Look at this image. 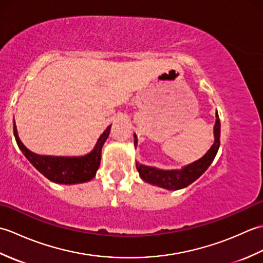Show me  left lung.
<instances>
[{
    "label": "left lung",
    "mask_w": 263,
    "mask_h": 263,
    "mask_svg": "<svg viewBox=\"0 0 263 263\" xmlns=\"http://www.w3.org/2000/svg\"><path fill=\"white\" fill-rule=\"evenodd\" d=\"M214 136H215V142L210 149L203 155L200 159L193 161V163L183 166L180 170H171V171H164L158 170L155 167L144 166L142 164L137 163V170L139 172V175L142 180L156 185L158 187H163L166 190H181L186 187L190 184L193 183L195 180L203 174V173L208 170V167L215 159L218 149L220 146V121L218 113H216V123L214 126ZM135 147L138 144L137 136L135 135Z\"/></svg>",
    "instance_id": "8db88e82"
}]
</instances>
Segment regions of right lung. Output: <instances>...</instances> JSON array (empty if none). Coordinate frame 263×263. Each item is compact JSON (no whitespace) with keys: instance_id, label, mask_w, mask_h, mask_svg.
<instances>
[{"instance_id":"add662e5","label":"right lung","mask_w":263,"mask_h":263,"mask_svg":"<svg viewBox=\"0 0 263 263\" xmlns=\"http://www.w3.org/2000/svg\"><path fill=\"white\" fill-rule=\"evenodd\" d=\"M110 125L106 127L103 135L98 138L93 149L85 156L78 157H63V156H42L31 153L21 142L13 122V135L21 153L35 168L48 178L49 181L58 184H80L86 183L96 176L100 164V155L105 141L107 140Z\"/></svg>"}]
</instances>
